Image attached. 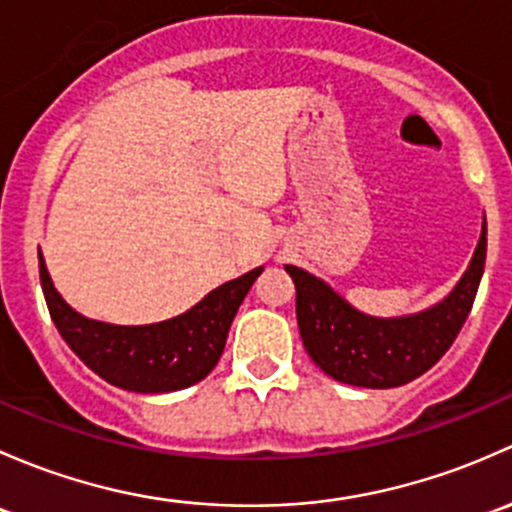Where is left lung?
Instances as JSON below:
<instances>
[{"mask_svg":"<svg viewBox=\"0 0 512 512\" xmlns=\"http://www.w3.org/2000/svg\"><path fill=\"white\" fill-rule=\"evenodd\" d=\"M486 266V219L476 254L456 288L434 308L404 318H372L325 281L286 266L295 283V315L310 360L352 387H402L436 365L461 333Z\"/></svg>","mask_w":512,"mask_h":512,"instance_id":"8db88e82","label":"left lung"}]
</instances>
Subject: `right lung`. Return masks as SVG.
I'll return each mask as SVG.
<instances>
[{"mask_svg":"<svg viewBox=\"0 0 512 512\" xmlns=\"http://www.w3.org/2000/svg\"><path fill=\"white\" fill-rule=\"evenodd\" d=\"M263 268L204 295L194 308L165 323L110 325L76 313L51 283L39 251V276L51 320L73 352L105 382L140 394L192 387L217 367L231 320Z\"/></svg>","mask_w":512,"mask_h":512,"instance_id":"right-lung-1","label":"right lung"}]
</instances>
